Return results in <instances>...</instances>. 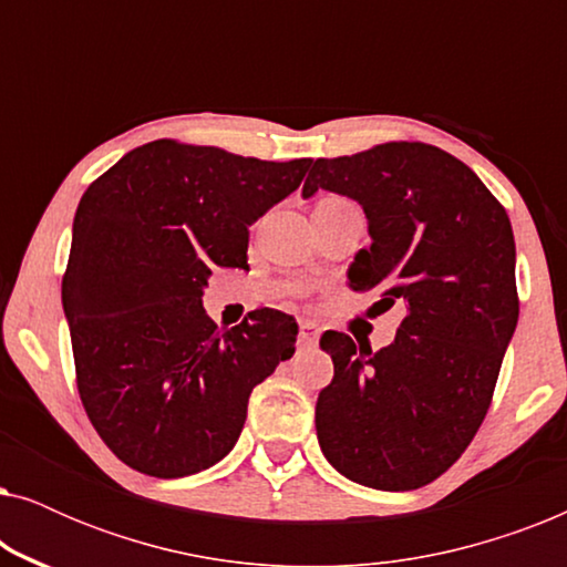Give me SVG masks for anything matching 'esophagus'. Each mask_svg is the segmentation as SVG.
Segmentation results:
<instances>
[{
    "instance_id": "34e87169",
    "label": "esophagus",
    "mask_w": 567,
    "mask_h": 567,
    "mask_svg": "<svg viewBox=\"0 0 567 567\" xmlns=\"http://www.w3.org/2000/svg\"><path fill=\"white\" fill-rule=\"evenodd\" d=\"M317 338H320V328H317L315 322L309 320H301L299 322V343L312 348L317 343Z\"/></svg>"
}]
</instances>
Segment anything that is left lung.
Instances as JSON below:
<instances>
[{
  "label": "left lung",
  "instance_id": "left-lung-1",
  "mask_svg": "<svg viewBox=\"0 0 567 567\" xmlns=\"http://www.w3.org/2000/svg\"><path fill=\"white\" fill-rule=\"evenodd\" d=\"M317 190L367 214L371 247L348 286L408 312L377 353L338 330L320 338L336 377L317 398V439L353 483L415 491L460 460L491 408L518 322L514 229L464 162L421 142L317 159L301 196Z\"/></svg>",
  "mask_w": 567,
  "mask_h": 567
}]
</instances>
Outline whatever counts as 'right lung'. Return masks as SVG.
<instances>
[{"label": "right lung", "mask_w": 567, "mask_h": 567, "mask_svg": "<svg viewBox=\"0 0 567 567\" xmlns=\"http://www.w3.org/2000/svg\"><path fill=\"white\" fill-rule=\"evenodd\" d=\"M309 165L159 138L84 190L61 305L82 405L128 467L165 480L214 467L243 433L250 392L293 355L291 315L255 309L219 330L200 297L212 268L247 266V227Z\"/></svg>", "instance_id": "1"}]
</instances>
